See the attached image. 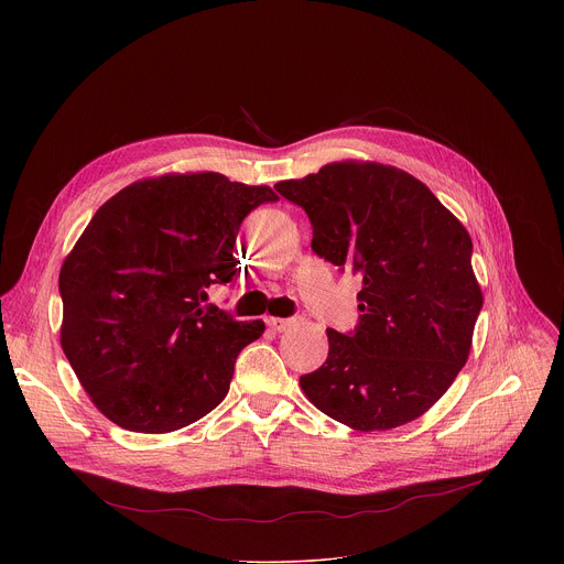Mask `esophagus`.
Returning <instances> with one entry per match:
<instances>
[{
	"instance_id": "obj_1",
	"label": "esophagus",
	"mask_w": 564,
	"mask_h": 564,
	"mask_svg": "<svg viewBox=\"0 0 564 564\" xmlns=\"http://www.w3.org/2000/svg\"><path fill=\"white\" fill-rule=\"evenodd\" d=\"M265 324H268L272 330L283 333V330H288L292 324H296V318H294V316H290V318H281V316H265Z\"/></svg>"
}]
</instances>
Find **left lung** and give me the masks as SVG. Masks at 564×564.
<instances>
[{"instance_id":"obj_1","label":"left lung","mask_w":564,"mask_h":564,"mask_svg":"<svg viewBox=\"0 0 564 564\" xmlns=\"http://www.w3.org/2000/svg\"><path fill=\"white\" fill-rule=\"evenodd\" d=\"M274 189L305 209L312 250L361 279L359 326L328 330L305 397L364 433L417 420L466 364L485 301L468 231L422 181L379 163H330Z\"/></svg>"}]
</instances>
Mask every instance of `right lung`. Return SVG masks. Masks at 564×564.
<instances>
[{"instance_id": "1", "label": "right lung", "mask_w": 564, "mask_h": 564, "mask_svg": "<svg viewBox=\"0 0 564 564\" xmlns=\"http://www.w3.org/2000/svg\"><path fill=\"white\" fill-rule=\"evenodd\" d=\"M276 200L216 172L138 181L91 218L59 270V344L96 409L133 433H172L225 399L263 321L207 305L240 270L243 218Z\"/></svg>"}]
</instances>
